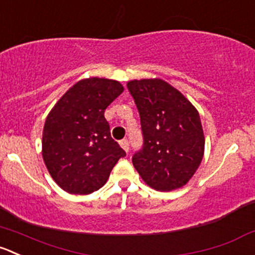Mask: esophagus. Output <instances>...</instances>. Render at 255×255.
<instances>
[{
  "instance_id": "1",
  "label": "esophagus",
  "mask_w": 255,
  "mask_h": 255,
  "mask_svg": "<svg viewBox=\"0 0 255 255\" xmlns=\"http://www.w3.org/2000/svg\"><path fill=\"white\" fill-rule=\"evenodd\" d=\"M120 144H121V147L126 150V152H128V150H129V143H128L127 139H122L120 142Z\"/></svg>"
}]
</instances>
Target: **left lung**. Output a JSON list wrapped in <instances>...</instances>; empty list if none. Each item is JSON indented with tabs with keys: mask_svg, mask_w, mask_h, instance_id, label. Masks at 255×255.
<instances>
[{
	"mask_svg": "<svg viewBox=\"0 0 255 255\" xmlns=\"http://www.w3.org/2000/svg\"><path fill=\"white\" fill-rule=\"evenodd\" d=\"M140 116L144 144L132 162L145 184L160 192L182 188L204 155L201 117L177 88L160 78L127 83Z\"/></svg>",
	"mask_w": 255,
	"mask_h": 255,
	"instance_id": "1",
	"label": "left lung"
}]
</instances>
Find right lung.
Wrapping results in <instances>:
<instances>
[{
  "mask_svg": "<svg viewBox=\"0 0 255 255\" xmlns=\"http://www.w3.org/2000/svg\"><path fill=\"white\" fill-rule=\"evenodd\" d=\"M125 87L118 81H78L48 113L42 157L49 174L70 194H90L106 184L126 152L112 139L105 111Z\"/></svg>",
  "mask_w": 255,
  "mask_h": 255,
  "instance_id": "obj_1",
  "label": "right lung"
}]
</instances>
